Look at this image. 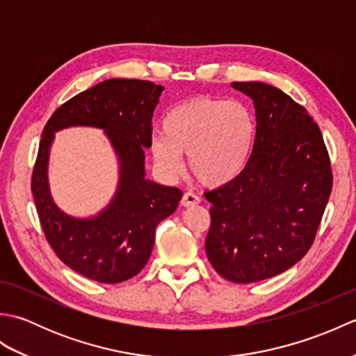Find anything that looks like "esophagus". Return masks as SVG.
I'll use <instances>...</instances> for the list:
<instances>
[{
    "mask_svg": "<svg viewBox=\"0 0 356 356\" xmlns=\"http://www.w3.org/2000/svg\"><path fill=\"white\" fill-rule=\"evenodd\" d=\"M180 203H182V207H193V205H197V203H200V197L195 193L188 191L184 194V197H182V200H180Z\"/></svg>",
    "mask_w": 356,
    "mask_h": 356,
    "instance_id": "esophagus-1",
    "label": "esophagus"
}]
</instances>
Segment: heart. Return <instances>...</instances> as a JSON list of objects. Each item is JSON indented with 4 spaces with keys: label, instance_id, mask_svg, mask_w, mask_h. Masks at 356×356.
Masks as SVG:
<instances>
[{
    "label": "heart",
    "instance_id": "b5f03b06",
    "mask_svg": "<svg viewBox=\"0 0 356 356\" xmlns=\"http://www.w3.org/2000/svg\"><path fill=\"white\" fill-rule=\"evenodd\" d=\"M255 133L254 115L243 102L195 96L165 113L162 134L151 140V151L168 176L182 174V154H188L190 168L200 182L220 186L246 168Z\"/></svg>",
    "mask_w": 356,
    "mask_h": 356
}]
</instances>
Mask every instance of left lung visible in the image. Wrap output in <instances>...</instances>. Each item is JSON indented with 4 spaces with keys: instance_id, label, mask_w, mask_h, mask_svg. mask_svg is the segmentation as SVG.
<instances>
[{
    "instance_id": "left-lung-1",
    "label": "left lung",
    "mask_w": 356,
    "mask_h": 356,
    "mask_svg": "<svg viewBox=\"0 0 356 356\" xmlns=\"http://www.w3.org/2000/svg\"><path fill=\"white\" fill-rule=\"evenodd\" d=\"M254 101L257 133L246 168L205 193L209 263L234 283H254L292 268L311 249L332 191L320 127L303 105L264 82H232Z\"/></svg>"
}]
</instances>
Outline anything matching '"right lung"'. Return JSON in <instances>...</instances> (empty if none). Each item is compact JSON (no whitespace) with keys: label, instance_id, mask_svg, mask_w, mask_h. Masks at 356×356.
Masks as SVG:
<instances>
[{"label":"right lung","instance_id":"1","mask_svg":"<svg viewBox=\"0 0 356 356\" xmlns=\"http://www.w3.org/2000/svg\"><path fill=\"white\" fill-rule=\"evenodd\" d=\"M162 86L139 79H108L63 104L45 124L32 174V193L45 238L59 260L78 274L115 284L138 275L154 246L156 226L171 216L182 191L145 179L151 119ZM69 126L106 131L120 161L115 197L95 218L76 219L52 202L47 168L54 133Z\"/></svg>","mask_w":356,"mask_h":356}]
</instances>
